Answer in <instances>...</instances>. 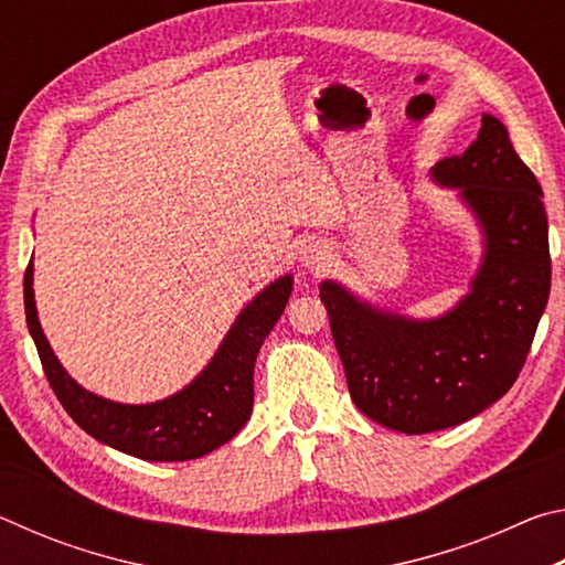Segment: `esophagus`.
Here are the masks:
<instances>
[{"label":"esophagus","instance_id":"obj_1","mask_svg":"<svg viewBox=\"0 0 565 565\" xmlns=\"http://www.w3.org/2000/svg\"><path fill=\"white\" fill-rule=\"evenodd\" d=\"M303 264L309 266V269H313V271L327 269V264H329V254H327V248H321V246H311L309 252H303Z\"/></svg>","mask_w":565,"mask_h":565}]
</instances>
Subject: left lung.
Listing matches in <instances>:
<instances>
[{"mask_svg": "<svg viewBox=\"0 0 565 565\" xmlns=\"http://www.w3.org/2000/svg\"><path fill=\"white\" fill-rule=\"evenodd\" d=\"M434 179L458 189L486 236L481 269L458 306L416 321L337 281L319 286L353 404L408 436L463 424L513 386L551 291L543 191L499 119L483 114L473 145L438 161Z\"/></svg>", "mask_w": 565, "mask_h": 565, "instance_id": "1", "label": "left lung"}]
</instances>
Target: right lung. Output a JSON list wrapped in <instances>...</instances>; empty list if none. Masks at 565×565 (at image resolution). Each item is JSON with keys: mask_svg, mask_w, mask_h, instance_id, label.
Wrapping results in <instances>:
<instances>
[{"mask_svg": "<svg viewBox=\"0 0 565 565\" xmlns=\"http://www.w3.org/2000/svg\"><path fill=\"white\" fill-rule=\"evenodd\" d=\"M34 264L24 271L26 327L40 351L52 391L84 431L141 461H191L234 438L252 416L254 363L264 339L281 319L291 276H281L238 313L209 366L186 388L157 404L129 406L82 388L46 341L34 303Z\"/></svg>", "mask_w": 565, "mask_h": 565, "instance_id": "1", "label": "right lung"}]
</instances>
